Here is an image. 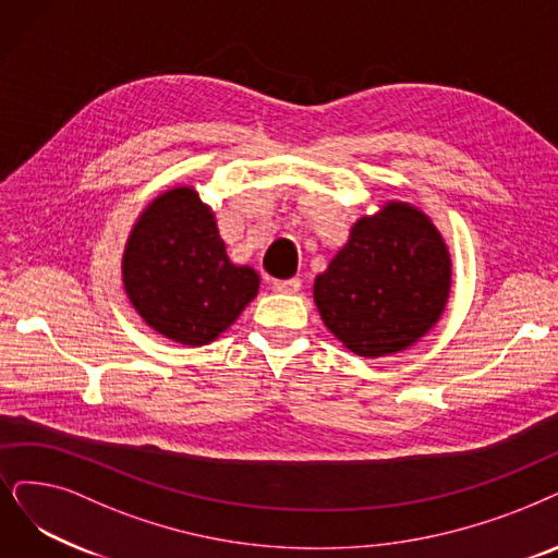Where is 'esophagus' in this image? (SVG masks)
<instances>
[{"label": "esophagus", "instance_id": "1", "mask_svg": "<svg viewBox=\"0 0 558 558\" xmlns=\"http://www.w3.org/2000/svg\"><path fill=\"white\" fill-rule=\"evenodd\" d=\"M300 279H272V291L275 293H286V295H291V293H298L300 291Z\"/></svg>", "mask_w": 558, "mask_h": 558}]
</instances>
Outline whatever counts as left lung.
Instances as JSON below:
<instances>
[{
	"instance_id": "obj_1",
	"label": "left lung",
	"mask_w": 558,
	"mask_h": 558,
	"mask_svg": "<svg viewBox=\"0 0 558 558\" xmlns=\"http://www.w3.org/2000/svg\"><path fill=\"white\" fill-rule=\"evenodd\" d=\"M451 279L449 244L433 219L408 202H385L354 221L316 275L314 302L350 352L377 360L412 348L439 323Z\"/></svg>"
}]
</instances>
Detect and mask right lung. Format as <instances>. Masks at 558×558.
<instances>
[{
  "mask_svg": "<svg viewBox=\"0 0 558 558\" xmlns=\"http://www.w3.org/2000/svg\"><path fill=\"white\" fill-rule=\"evenodd\" d=\"M121 281L153 331L190 348L227 331L260 286L254 267L229 258L213 208L192 185L162 190L140 213L125 240Z\"/></svg>",
  "mask_w": 558,
  "mask_h": 558,
  "instance_id": "obj_1",
  "label": "right lung"
}]
</instances>
